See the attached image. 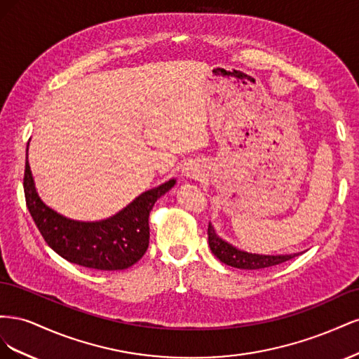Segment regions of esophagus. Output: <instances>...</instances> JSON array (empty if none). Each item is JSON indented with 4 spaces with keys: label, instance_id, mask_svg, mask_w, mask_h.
<instances>
[{
    "label": "esophagus",
    "instance_id": "34e87169",
    "mask_svg": "<svg viewBox=\"0 0 359 359\" xmlns=\"http://www.w3.org/2000/svg\"><path fill=\"white\" fill-rule=\"evenodd\" d=\"M191 173H193V172H191V169H186V175H187V177H190Z\"/></svg>",
    "mask_w": 359,
    "mask_h": 359
}]
</instances>
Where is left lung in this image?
I'll list each match as a JSON object with an SVG mask.
<instances>
[{"mask_svg":"<svg viewBox=\"0 0 359 359\" xmlns=\"http://www.w3.org/2000/svg\"><path fill=\"white\" fill-rule=\"evenodd\" d=\"M208 243L211 252L214 256L220 260V262L240 268V269H264L274 266L278 264H283L286 260H290L301 253L293 255H256V253H247L243 250L233 247L232 244L226 243L224 240L215 233L212 224H208Z\"/></svg>","mask_w":359,"mask_h":359,"instance_id":"1","label":"left lung"}]
</instances>
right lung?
Masks as SVG:
<instances>
[{"label":"right lung","mask_w":359,"mask_h":359,"mask_svg":"<svg viewBox=\"0 0 359 359\" xmlns=\"http://www.w3.org/2000/svg\"><path fill=\"white\" fill-rule=\"evenodd\" d=\"M175 180L137 196L124 210L100 222H78L58 214L41 202L28 163L24 191L29 214L48 245L76 265L100 271H119L135 265L149 244L148 217L154 203L168 193Z\"/></svg>","instance_id":"right-lung-1"}]
</instances>
